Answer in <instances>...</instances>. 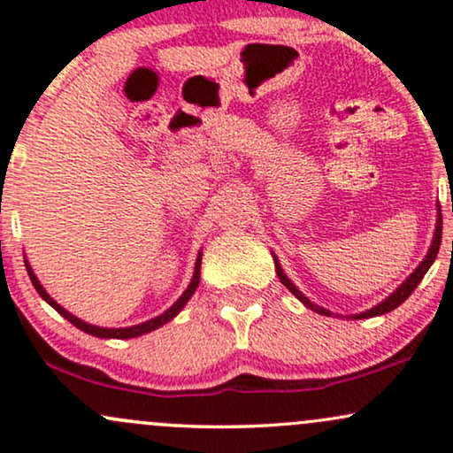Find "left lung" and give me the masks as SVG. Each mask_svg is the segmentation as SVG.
I'll return each mask as SVG.
<instances>
[{
  "mask_svg": "<svg viewBox=\"0 0 453 453\" xmlns=\"http://www.w3.org/2000/svg\"><path fill=\"white\" fill-rule=\"evenodd\" d=\"M443 222H441V214L437 216V225H435V234H433V243H431V247H429V251H426V256H425V259L423 262L418 264V268L412 272L411 276L406 278L404 282L400 284L398 288L394 290L392 295L388 296V299H383L381 303H377V305L373 307V309H367V311H363V313H357V315H350L352 319H367V318H373V315H383V313H389V311H394L395 307H400L402 303H404L408 296H411L412 293H414V288L418 287V282L423 280V276L426 274V270L431 268V264L435 262V257H437V253H439V245H441V226ZM272 256H274V253H272ZM274 264H276V274H278V278H280V282L284 284V287H287L290 293H293L296 299H299L303 305L305 307H309L311 309V311H315V313H319V315H332L330 311H327V309H324V307H319V305H315V303H311L307 299L305 295L301 293L299 288L295 287L293 282L288 280V276L284 274L282 272V268H280V262H278L276 259V256H274Z\"/></svg>",
  "mask_w": 453,
  "mask_h": 453,
  "instance_id": "1",
  "label": "left lung"
}]
</instances>
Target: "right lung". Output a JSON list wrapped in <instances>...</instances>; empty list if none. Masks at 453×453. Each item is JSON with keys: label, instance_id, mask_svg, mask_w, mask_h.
<instances>
[{"label": "right lung", "instance_id": "1", "mask_svg": "<svg viewBox=\"0 0 453 453\" xmlns=\"http://www.w3.org/2000/svg\"><path fill=\"white\" fill-rule=\"evenodd\" d=\"M200 265H202V251L197 253V259H196V270H194V278H191V282H189V287L185 288V293L179 296V299L173 303V305L166 309L165 313H160L158 318H154V319H148V321H144V324H138V326H132V327H98V326H92V324H86V321H82V319H78L76 315H72L70 311H65L64 307L59 305L58 301H53L51 296L47 295V290L42 288V284L39 282V278L35 276V272H33V268H30L28 265V262H27V270H28V276H30V280H33V287L36 288V293H39L42 299H45L49 305H51L55 311L58 313H61L64 315V318L70 321V324H73L78 327V330H82V332H86V334H90V336H96V338H117V340H123V338H135V336H142V334H148V332H152V330H157V327H160V326H165L166 321H171L173 318H175V315L181 311V309L185 307V303H188L189 299H191V295L196 293V288H197V284H200Z\"/></svg>", "mask_w": 453, "mask_h": 453}]
</instances>
